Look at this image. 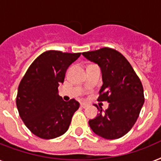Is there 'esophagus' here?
Masks as SVG:
<instances>
[{"mask_svg": "<svg viewBox=\"0 0 161 161\" xmlns=\"http://www.w3.org/2000/svg\"><path fill=\"white\" fill-rule=\"evenodd\" d=\"M87 105H88V104H87V103H80V107H81V108H87Z\"/></svg>", "mask_w": 161, "mask_h": 161, "instance_id": "1", "label": "esophagus"}]
</instances>
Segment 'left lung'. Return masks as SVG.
I'll list each match as a JSON object with an SVG mask.
<instances>
[{
	"instance_id": "1",
	"label": "left lung",
	"mask_w": 161,
	"mask_h": 161,
	"mask_svg": "<svg viewBox=\"0 0 161 161\" xmlns=\"http://www.w3.org/2000/svg\"><path fill=\"white\" fill-rule=\"evenodd\" d=\"M85 58L101 68L103 86L98 101H108L109 107L89 120L95 134L108 140L118 139L132 128L144 104V90L139 77L120 52L102 48L83 53Z\"/></svg>"
}]
</instances>
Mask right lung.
I'll return each instance as SVG.
<instances>
[{
  "label": "right lung",
  "instance_id": "add662e5",
  "mask_svg": "<svg viewBox=\"0 0 161 161\" xmlns=\"http://www.w3.org/2000/svg\"><path fill=\"white\" fill-rule=\"evenodd\" d=\"M81 53L48 50L35 58L19 83L16 106L29 130L42 139L64 134L73 115L79 108L75 99L65 102L58 87L64 81L66 70Z\"/></svg>",
  "mask_w": 161,
  "mask_h": 161
}]
</instances>
